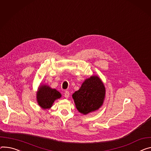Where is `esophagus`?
Returning a JSON list of instances; mask_svg holds the SVG:
<instances>
[{
    "mask_svg": "<svg viewBox=\"0 0 151 151\" xmlns=\"http://www.w3.org/2000/svg\"><path fill=\"white\" fill-rule=\"evenodd\" d=\"M69 95H70L69 91H65L64 92V96H65V98H68V96H69Z\"/></svg>",
    "mask_w": 151,
    "mask_h": 151,
    "instance_id": "1",
    "label": "esophagus"
}]
</instances>
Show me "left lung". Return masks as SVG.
<instances>
[{
	"label": "left lung",
	"instance_id": "left-lung-1",
	"mask_svg": "<svg viewBox=\"0 0 151 151\" xmlns=\"http://www.w3.org/2000/svg\"><path fill=\"white\" fill-rule=\"evenodd\" d=\"M105 88L99 77L93 76L87 79L72 97L78 110L87 114L99 109L102 105Z\"/></svg>",
	"mask_w": 151,
	"mask_h": 151
}]
</instances>
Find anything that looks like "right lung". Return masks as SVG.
<instances>
[{
  "instance_id": "add662e5",
  "label": "right lung",
  "mask_w": 151,
  "mask_h": 151,
  "mask_svg": "<svg viewBox=\"0 0 151 151\" xmlns=\"http://www.w3.org/2000/svg\"><path fill=\"white\" fill-rule=\"evenodd\" d=\"M61 96V95L59 91L46 86L40 87V89L37 94L39 105L44 109L49 108L52 106L53 102L57 99L60 98Z\"/></svg>"
}]
</instances>
